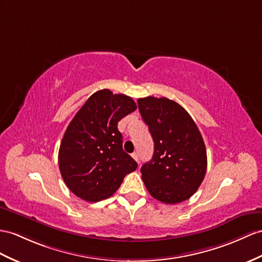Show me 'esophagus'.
<instances>
[{
	"mask_svg": "<svg viewBox=\"0 0 262 262\" xmlns=\"http://www.w3.org/2000/svg\"><path fill=\"white\" fill-rule=\"evenodd\" d=\"M131 156H132V158L135 159V160H136L137 162H139V155H138V152H133Z\"/></svg>",
	"mask_w": 262,
	"mask_h": 262,
	"instance_id": "1",
	"label": "esophagus"
}]
</instances>
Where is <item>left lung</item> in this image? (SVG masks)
Masks as SVG:
<instances>
[{
	"label": "left lung",
	"mask_w": 262,
	"mask_h": 262,
	"mask_svg": "<svg viewBox=\"0 0 262 262\" xmlns=\"http://www.w3.org/2000/svg\"><path fill=\"white\" fill-rule=\"evenodd\" d=\"M139 111L155 142V152L141 167L142 180L155 199L174 205L189 199L205 179L207 151L190 114L167 98L138 100Z\"/></svg>",
	"instance_id": "obj_1"
}]
</instances>
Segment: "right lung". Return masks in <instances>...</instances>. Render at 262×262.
<instances>
[{
	"mask_svg": "<svg viewBox=\"0 0 262 262\" xmlns=\"http://www.w3.org/2000/svg\"><path fill=\"white\" fill-rule=\"evenodd\" d=\"M137 110L124 94L104 89L93 93L67 127L59 168L67 187L89 202L111 196L138 163L123 151L118 122Z\"/></svg>",
	"mask_w": 262,
	"mask_h": 262,
	"instance_id": "add662e5",
	"label": "right lung"
}]
</instances>
